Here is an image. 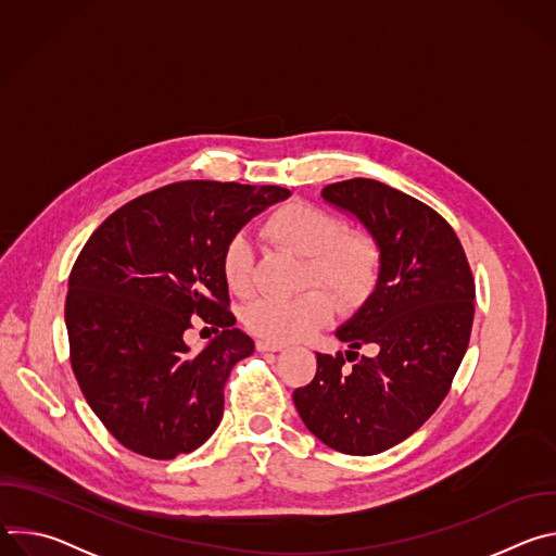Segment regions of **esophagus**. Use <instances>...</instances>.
Segmentation results:
<instances>
[{"label": "esophagus", "mask_w": 556, "mask_h": 556, "mask_svg": "<svg viewBox=\"0 0 556 556\" xmlns=\"http://www.w3.org/2000/svg\"><path fill=\"white\" fill-rule=\"evenodd\" d=\"M257 350L260 352H281L283 345L281 343H273V341H257Z\"/></svg>", "instance_id": "esophagus-1"}]
</instances>
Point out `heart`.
Segmentation results:
<instances>
[{"label": "heart", "instance_id": "heart-1", "mask_svg": "<svg viewBox=\"0 0 556 556\" xmlns=\"http://www.w3.org/2000/svg\"><path fill=\"white\" fill-rule=\"evenodd\" d=\"M270 242L307 260L305 281L324 283L343 305H356L374 288L380 270V247L363 228H343L330 211L309 202H290L264 222ZM253 251L244 235H232L222 253L226 286L244 294L251 286ZM334 312L332 296L312 288L290 299L260 296L247 312V328L264 341L288 343L324 328Z\"/></svg>", "mask_w": 556, "mask_h": 556}]
</instances>
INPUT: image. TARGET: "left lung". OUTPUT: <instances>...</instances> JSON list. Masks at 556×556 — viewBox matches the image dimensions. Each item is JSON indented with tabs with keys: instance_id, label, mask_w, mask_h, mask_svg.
Masks as SVG:
<instances>
[{
	"instance_id": "obj_1",
	"label": "left lung",
	"mask_w": 556,
	"mask_h": 556,
	"mask_svg": "<svg viewBox=\"0 0 556 556\" xmlns=\"http://www.w3.org/2000/svg\"><path fill=\"white\" fill-rule=\"evenodd\" d=\"M321 195L376 237L380 273L337 330L345 356L316 354L314 378L292 399L324 444L376 455L407 440L446 399L470 339L475 281L455 230L425 202L367 178L328 185ZM361 346L372 354L358 357Z\"/></svg>"
}]
</instances>
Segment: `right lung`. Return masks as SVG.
<instances>
[{
    "label": "right lung",
    "instance_id": "obj_1",
    "mask_svg": "<svg viewBox=\"0 0 556 556\" xmlns=\"http://www.w3.org/2000/svg\"><path fill=\"white\" fill-rule=\"evenodd\" d=\"M288 189L185 180L114 211L78 253L65 296L70 363L88 405L129 451L174 459L204 444L224 384L255 343L235 328L222 253ZM195 315L218 337L195 355Z\"/></svg>",
    "mask_w": 556,
    "mask_h": 556
}]
</instances>
